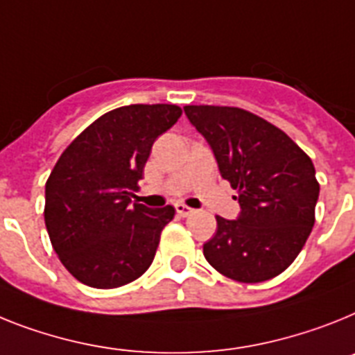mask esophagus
I'll list each match as a JSON object with an SVG mask.
<instances>
[{
  "label": "esophagus",
  "mask_w": 355,
  "mask_h": 355,
  "mask_svg": "<svg viewBox=\"0 0 355 355\" xmlns=\"http://www.w3.org/2000/svg\"><path fill=\"white\" fill-rule=\"evenodd\" d=\"M175 209H177V214H180V216H184V218H186V216H191V214L195 213V209H191V207H187L186 204H180V202H178V204L175 205Z\"/></svg>",
  "instance_id": "esophagus-1"
}]
</instances>
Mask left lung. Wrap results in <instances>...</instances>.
Here are the masks:
<instances>
[{"mask_svg":"<svg viewBox=\"0 0 355 355\" xmlns=\"http://www.w3.org/2000/svg\"><path fill=\"white\" fill-rule=\"evenodd\" d=\"M222 175L236 189V220L216 216L204 243L205 260L220 274L258 284L284 272L314 227L320 184L311 157L285 132L233 106H184Z\"/></svg>","mask_w":355,"mask_h":355,"instance_id":"1","label":"left lung"}]
</instances>
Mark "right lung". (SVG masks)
Returning a JSON list of instances; mask_svg holds the SVG:
<instances>
[{"label": "right lung", "instance_id": "add662e5", "mask_svg": "<svg viewBox=\"0 0 355 355\" xmlns=\"http://www.w3.org/2000/svg\"><path fill=\"white\" fill-rule=\"evenodd\" d=\"M182 115L175 104H130L77 135L44 187V223L68 272L95 288L130 284L148 270L171 205L132 204L155 139Z\"/></svg>", "mask_w": 355, "mask_h": 355}]
</instances>
